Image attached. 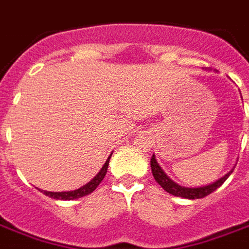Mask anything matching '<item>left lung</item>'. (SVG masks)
I'll return each instance as SVG.
<instances>
[{
  "label": "left lung",
  "mask_w": 249,
  "mask_h": 249,
  "mask_svg": "<svg viewBox=\"0 0 249 249\" xmlns=\"http://www.w3.org/2000/svg\"><path fill=\"white\" fill-rule=\"evenodd\" d=\"M151 169H152V174H154V178L156 179V182L159 183L164 190H165L166 193L172 194L174 196H181V197H186V199H201V197L207 196L209 194H212L214 190H217L220 187L222 183H224L230 174L232 173L231 172H229L228 174H225L224 177L220 178L218 181L213 182L211 185L208 186H203V187H183V186L177 185L176 182H173L170 179L168 176L163 172V169L160 168V165L156 161L155 156L152 155L151 158Z\"/></svg>",
  "instance_id": "1"
}]
</instances>
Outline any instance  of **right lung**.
Returning <instances> with one entry per match:
<instances>
[{"instance_id":"obj_1","label":"right lung","mask_w":249,"mask_h":249,"mask_svg":"<svg viewBox=\"0 0 249 249\" xmlns=\"http://www.w3.org/2000/svg\"><path fill=\"white\" fill-rule=\"evenodd\" d=\"M111 158V156H109ZM109 158L107 159V161L105 163V165L102 166L101 172L95 176V177L89 182L84 185L83 187H80L77 190H73V191H64V193H52V191H45V190H41V193H44L46 196H50L53 199H56V200H73V199H79V197H83L85 195H89L97 189V186L102 182V179L105 178L106 173H107V168H108Z\"/></svg>"}]
</instances>
